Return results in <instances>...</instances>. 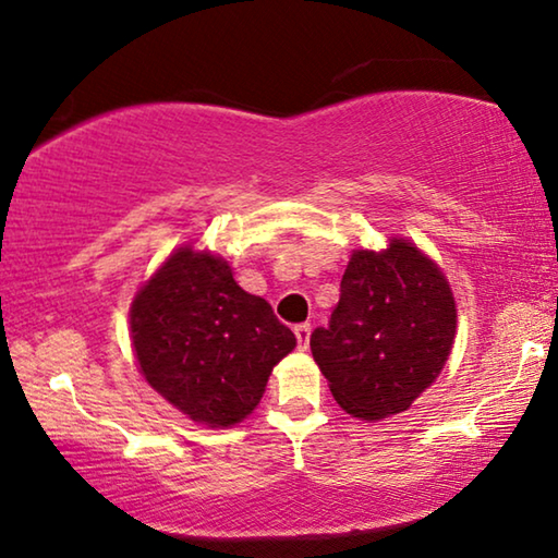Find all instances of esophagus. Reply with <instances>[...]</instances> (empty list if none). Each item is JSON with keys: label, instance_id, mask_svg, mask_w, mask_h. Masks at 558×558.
<instances>
[{"label": "esophagus", "instance_id": "esophagus-1", "mask_svg": "<svg viewBox=\"0 0 558 558\" xmlns=\"http://www.w3.org/2000/svg\"><path fill=\"white\" fill-rule=\"evenodd\" d=\"M295 338H298V348L305 351L307 343H311V323H301V326H295Z\"/></svg>", "mask_w": 558, "mask_h": 558}]
</instances>
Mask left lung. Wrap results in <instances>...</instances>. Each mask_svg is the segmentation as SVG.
I'll use <instances>...</instances> for the list:
<instances>
[{
	"instance_id": "8db88e82",
	"label": "left lung",
	"mask_w": 558,
	"mask_h": 558,
	"mask_svg": "<svg viewBox=\"0 0 558 558\" xmlns=\"http://www.w3.org/2000/svg\"><path fill=\"white\" fill-rule=\"evenodd\" d=\"M456 336L451 288L418 247L355 251L326 328L311 336L330 393L355 418L401 413L444 368Z\"/></svg>"
}]
</instances>
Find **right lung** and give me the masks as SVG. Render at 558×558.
<instances>
[{"label":"right lung","mask_w":558,"mask_h":558,"mask_svg":"<svg viewBox=\"0 0 558 558\" xmlns=\"http://www.w3.org/2000/svg\"><path fill=\"white\" fill-rule=\"evenodd\" d=\"M130 326L147 384L207 426L243 421L272 365L295 348L268 301L245 293L226 260L193 247L168 257L140 290Z\"/></svg>","instance_id":"right-lung-1"}]
</instances>
